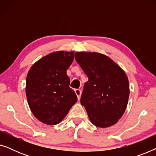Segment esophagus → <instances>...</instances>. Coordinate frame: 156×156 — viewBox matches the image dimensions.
I'll list each match as a JSON object with an SVG mask.
<instances>
[{"label": "esophagus", "mask_w": 156, "mask_h": 156, "mask_svg": "<svg viewBox=\"0 0 156 156\" xmlns=\"http://www.w3.org/2000/svg\"><path fill=\"white\" fill-rule=\"evenodd\" d=\"M74 91H75V94L77 96V98H78V100L80 99V97H81V90L80 89H76L74 90Z\"/></svg>", "instance_id": "obj_1"}]
</instances>
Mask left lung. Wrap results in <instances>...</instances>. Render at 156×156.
Returning <instances> with one entry per match:
<instances>
[{
  "label": "left lung",
  "instance_id": "left-lung-1",
  "mask_svg": "<svg viewBox=\"0 0 156 156\" xmlns=\"http://www.w3.org/2000/svg\"><path fill=\"white\" fill-rule=\"evenodd\" d=\"M75 59L89 79L80 102L91 122L100 128L116 124L129 101V83L125 72L109 57L98 52H76Z\"/></svg>",
  "mask_w": 156,
  "mask_h": 156
}]
</instances>
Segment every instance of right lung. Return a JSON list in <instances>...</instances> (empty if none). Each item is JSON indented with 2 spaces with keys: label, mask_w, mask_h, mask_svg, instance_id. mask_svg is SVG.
Masks as SVG:
<instances>
[{
  "label": "right lung",
  "mask_w": 156,
  "mask_h": 156,
  "mask_svg": "<svg viewBox=\"0 0 156 156\" xmlns=\"http://www.w3.org/2000/svg\"><path fill=\"white\" fill-rule=\"evenodd\" d=\"M74 57L72 51L52 52L36 62L27 73L28 105L34 116L45 124L60 123L77 101L67 74Z\"/></svg>",
  "instance_id": "right-lung-1"
}]
</instances>
